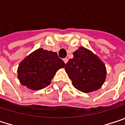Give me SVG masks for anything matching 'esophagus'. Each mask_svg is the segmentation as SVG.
<instances>
[{"label":"esophagus","mask_w":125,"mask_h":125,"mask_svg":"<svg viewBox=\"0 0 125 125\" xmlns=\"http://www.w3.org/2000/svg\"><path fill=\"white\" fill-rule=\"evenodd\" d=\"M63 61H64V62L65 64H67V62H68V58H64V59H63Z\"/></svg>","instance_id":"obj_1"}]
</instances>
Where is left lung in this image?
I'll return each instance as SVG.
<instances>
[{
    "label": "left lung",
    "instance_id": "8db88e82",
    "mask_svg": "<svg viewBox=\"0 0 125 125\" xmlns=\"http://www.w3.org/2000/svg\"><path fill=\"white\" fill-rule=\"evenodd\" d=\"M74 57L66 64L65 70L75 88L89 93L98 90L104 83L106 68L98 56L88 49L80 47Z\"/></svg>",
    "mask_w": 125,
    "mask_h": 125
}]
</instances>
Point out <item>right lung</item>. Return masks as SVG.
I'll list each match as a JSON object with an SVG mask.
<instances>
[{"label": "right lung", "instance_id": "right-lung-1", "mask_svg": "<svg viewBox=\"0 0 125 125\" xmlns=\"http://www.w3.org/2000/svg\"><path fill=\"white\" fill-rule=\"evenodd\" d=\"M64 67V62L56 52L39 48L21 61L18 78L28 89L39 90L50 85L56 71Z\"/></svg>", "mask_w": 125, "mask_h": 125}]
</instances>
